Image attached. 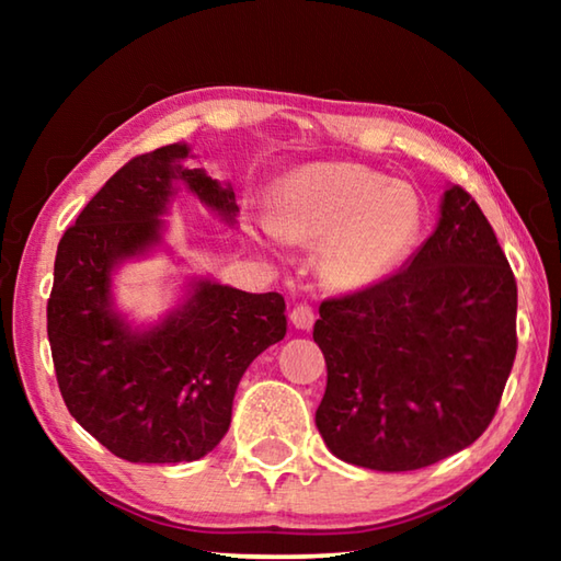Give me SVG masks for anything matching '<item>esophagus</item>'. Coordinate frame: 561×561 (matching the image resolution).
I'll use <instances>...</instances> for the list:
<instances>
[{
    "label": "esophagus",
    "mask_w": 561,
    "mask_h": 561,
    "mask_svg": "<svg viewBox=\"0 0 561 561\" xmlns=\"http://www.w3.org/2000/svg\"><path fill=\"white\" fill-rule=\"evenodd\" d=\"M289 319H291V324L297 327V329H311L314 327V321H317V314H314V309L309 307V304H297V307L291 309V314H289Z\"/></svg>",
    "instance_id": "obj_1"
}]
</instances>
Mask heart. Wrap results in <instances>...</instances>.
<instances>
[{
	"mask_svg": "<svg viewBox=\"0 0 561 561\" xmlns=\"http://www.w3.org/2000/svg\"><path fill=\"white\" fill-rule=\"evenodd\" d=\"M284 242L321 244L319 270L336 289H364L401 264L417 234L405 187L356 163H309L284 175L270 201Z\"/></svg>",
	"mask_w": 561,
	"mask_h": 561,
	"instance_id": "heart-1",
	"label": "heart"
}]
</instances>
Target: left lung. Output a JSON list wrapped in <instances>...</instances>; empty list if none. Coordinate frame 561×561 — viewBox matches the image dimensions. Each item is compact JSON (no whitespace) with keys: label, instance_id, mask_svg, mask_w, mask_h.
<instances>
[{"label":"left lung","instance_id":"left-lung-1","mask_svg":"<svg viewBox=\"0 0 561 561\" xmlns=\"http://www.w3.org/2000/svg\"><path fill=\"white\" fill-rule=\"evenodd\" d=\"M317 428L344 462L428 468L490 425L517 354V282L480 205L445 190L413 260L371 287L324 299Z\"/></svg>","mask_w":561,"mask_h":561}]
</instances>
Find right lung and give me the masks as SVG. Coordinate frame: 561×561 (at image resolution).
<instances>
[{
  "label": "right lung",
  "mask_w": 561,
  "mask_h": 561,
  "mask_svg": "<svg viewBox=\"0 0 561 561\" xmlns=\"http://www.w3.org/2000/svg\"><path fill=\"white\" fill-rule=\"evenodd\" d=\"M190 148L163 146L128 160L64 232L46 304L56 381L69 413L128 462H190L210 453L232 421L247 366L287 334L284 297L210 279L148 331L113 311L111 272L160 242L173 183L234 220L230 185L185 168Z\"/></svg>",
  "instance_id": "right-lung-1"
}]
</instances>
